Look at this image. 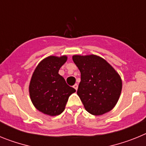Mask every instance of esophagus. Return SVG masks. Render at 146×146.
Here are the masks:
<instances>
[{
	"label": "esophagus",
	"instance_id": "obj_1",
	"mask_svg": "<svg viewBox=\"0 0 146 146\" xmlns=\"http://www.w3.org/2000/svg\"><path fill=\"white\" fill-rule=\"evenodd\" d=\"M73 87H74V88L75 89L76 91H77V88H78V85H77V84H74V86H73Z\"/></svg>",
	"mask_w": 146,
	"mask_h": 146
}]
</instances>
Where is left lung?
<instances>
[{
  "instance_id": "left-lung-1",
  "label": "left lung",
  "mask_w": 146,
  "mask_h": 146,
  "mask_svg": "<svg viewBox=\"0 0 146 146\" xmlns=\"http://www.w3.org/2000/svg\"><path fill=\"white\" fill-rule=\"evenodd\" d=\"M72 59L80 72L77 94L85 109L94 115L110 111L118 102L122 89L118 72L97 55H76Z\"/></svg>"
}]
</instances>
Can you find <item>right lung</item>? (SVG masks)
Returning a JSON list of instances; mask_svg holds the SVG:
<instances>
[{"label":"right lung","mask_w":146,"mask_h":146,"mask_svg":"<svg viewBox=\"0 0 146 146\" xmlns=\"http://www.w3.org/2000/svg\"><path fill=\"white\" fill-rule=\"evenodd\" d=\"M67 60L66 55L49 56L40 62L29 85L30 97L34 107L44 114L55 116L63 113L69 96L76 91L58 74Z\"/></svg>","instance_id":"obj_1"}]
</instances>
